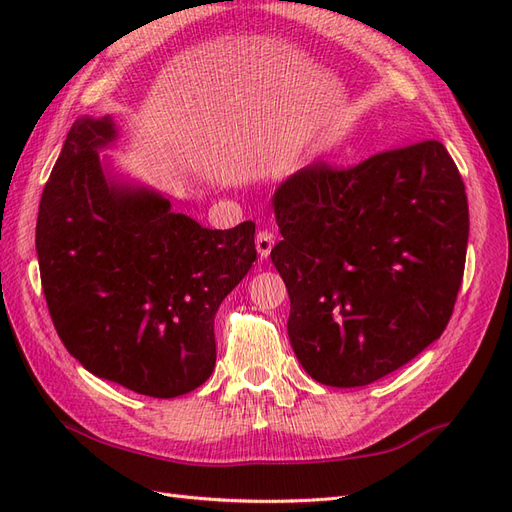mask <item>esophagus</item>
Segmentation results:
<instances>
[{
	"mask_svg": "<svg viewBox=\"0 0 512 512\" xmlns=\"http://www.w3.org/2000/svg\"><path fill=\"white\" fill-rule=\"evenodd\" d=\"M273 245H275V235H273V232L271 230H260L258 235H256V250H258L260 258H267L271 254V250H273Z\"/></svg>",
	"mask_w": 512,
	"mask_h": 512,
	"instance_id": "esophagus-1",
	"label": "esophagus"
}]
</instances>
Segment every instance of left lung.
I'll use <instances>...</instances> for the list:
<instances>
[{
    "mask_svg": "<svg viewBox=\"0 0 512 512\" xmlns=\"http://www.w3.org/2000/svg\"><path fill=\"white\" fill-rule=\"evenodd\" d=\"M273 209L288 337L314 380L371 384L442 335L470 230L466 185L442 143L382 151L350 168L309 164L277 188Z\"/></svg>",
    "mask_w": 512,
    "mask_h": 512,
    "instance_id": "obj_1",
    "label": "left lung"
}]
</instances>
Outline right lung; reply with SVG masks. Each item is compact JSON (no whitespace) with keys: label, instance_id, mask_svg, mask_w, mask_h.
I'll return each instance as SVG.
<instances>
[{"label":"right lung","instance_id":"right-lung-1","mask_svg":"<svg viewBox=\"0 0 512 512\" xmlns=\"http://www.w3.org/2000/svg\"><path fill=\"white\" fill-rule=\"evenodd\" d=\"M111 117L74 121L44 185L36 252L66 350L91 374L170 399L215 367L213 320L256 260L254 222L203 228L170 200L108 181Z\"/></svg>","mask_w":512,"mask_h":512}]
</instances>
